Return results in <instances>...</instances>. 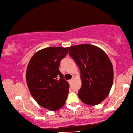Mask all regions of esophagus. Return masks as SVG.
Here are the masks:
<instances>
[{
    "label": "esophagus",
    "mask_w": 133,
    "mask_h": 133,
    "mask_svg": "<svg viewBox=\"0 0 133 133\" xmlns=\"http://www.w3.org/2000/svg\"><path fill=\"white\" fill-rule=\"evenodd\" d=\"M72 81H73V78L70 79V80H69V83H71L72 82Z\"/></svg>",
    "instance_id": "1"
}]
</instances>
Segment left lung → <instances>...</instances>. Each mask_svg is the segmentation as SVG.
I'll return each mask as SVG.
<instances>
[{
    "label": "left lung",
    "mask_w": 133,
    "mask_h": 133,
    "mask_svg": "<svg viewBox=\"0 0 133 133\" xmlns=\"http://www.w3.org/2000/svg\"><path fill=\"white\" fill-rule=\"evenodd\" d=\"M68 49L80 70L82 87L78 97L87 105L100 104L109 95L113 83L114 69L110 59L103 50L93 45H77Z\"/></svg>",
    "instance_id": "obj_1"
}]
</instances>
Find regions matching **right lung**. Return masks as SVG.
Instances as JSON below:
<instances>
[{"label": "right lung", "mask_w": 133, "mask_h": 133, "mask_svg": "<svg viewBox=\"0 0 133 133\" xmlns=\"http://www.w3.org/2000/svg\"><path fill=\"white\" fill-rule=\"evenodd\" d=\"M68 48L52 46L36 52L26 70L28 88L36 101L48 110H58L64 105L69 84L59 70Z\"/></svg>", "instance_id": "1"}]
</instances>
